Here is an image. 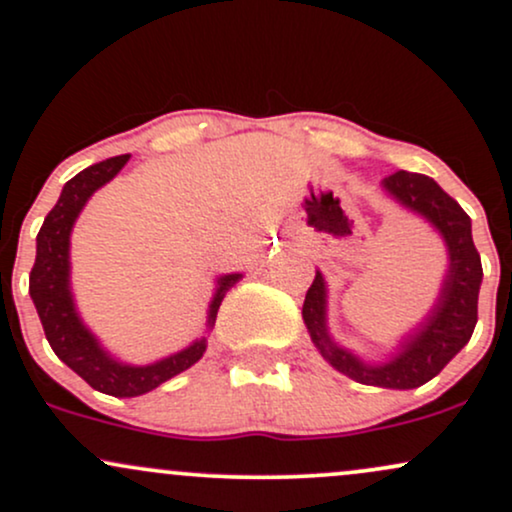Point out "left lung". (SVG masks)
<instances>
[{
  "mask_svg": "<svg viewBox=\"0 0 512 512\" xmlns=\"http://www.w3.org/2000/svg\"><path fill=\"white\" fill-rule=\"evenodd\" d=\"M384 193L404 210L423 217L445 241L447 271L433 309L401 336L384 363H367L353 350L338 346L326 324L329 290L321 271L307 290L302 319L321 358L350 380L382 389H416L440 375V370L469 343L476 326V304L484 271L472 239V220L430 176L396 171L382 181Z\"/></svg>",
  "mask_w": 512,
  "mask_h": 512,
  "instance_id": "left-lung-1",
  "label": "left lung"
}]
</instances>
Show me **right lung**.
<instances>
[{"mask_svg":"<svg viewBox=\"0 0 512 512\" xmlns=\"http://www.w3.org/2000/svg\"><path fill=\"white\" fill-rule=\"evenodd\" d=\"M128 159L130 154H120V157H111L106 162L91 164L65 183L55 208L48 212L36 237V263L31 268V278H28V292L36 304L45 338H48L57 358L77 372L96 392L120 396V399L152 392L159 384L181 375L183 370L198 363L208 348V336H200L191 346L179 350V353L166 355L157 363L128 365L113 358L79 317L70 280L72 227L91 195L101 186H106L108 181L116 179L118 171L128 164ZM241 278H244L241 273H227L217 278L215 295H212L208 307V321H205L208 331L215 326L217 309L225 300L227 290L237 285Z\"/></svg>","mask_w":512,"mask_h":512,"instance_id":"add662e5","label":"right lung"}]
</instances>
